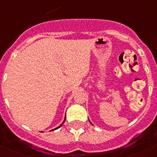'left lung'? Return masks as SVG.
Instances as JSON below:
<instances>
[{
  "mask_svg": "<svg viewBox=\"0 0 157 157\" xmlns=\"http://www.w3.org/2000/svg\"><path fill=\"white\" fill-rule=\"evenodd\" d=\"M89 122H90V120H89ZM90 123L92 125V122H90Z\"/></svg>",
  "mask_w": 157,
  "mask_h": 157,
  "instance_id": "8db88e82",
  "label": "left lung"
}]
</instances>
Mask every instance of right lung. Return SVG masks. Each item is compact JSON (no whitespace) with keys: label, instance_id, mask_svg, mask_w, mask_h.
Wrapping results in <instances>:
<instances>
[{"label":"right lung","instance_id":"add662e5","mask_svg":"<svg viewBox=\"0 0 157 157\" xmlns=\"http://www.w3.org/2000/svg\"><path fill=\"white\" fill-rule=\"evenodd\" d=\"M65 119H66V116H65V119H64V121H63V122H62V124H60V125H59V126H58L57 128H55V129H52V130H51V131H54V130H55V129H59V128H60L61 126H62V125L64 124V122H65Z\"/></svg>","mask_w":157,"mask_h":157}]
</instances>
